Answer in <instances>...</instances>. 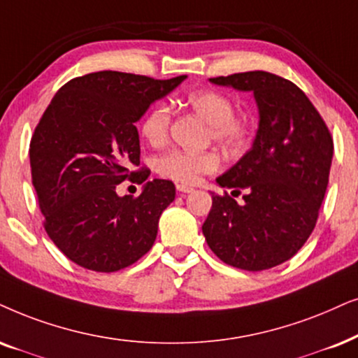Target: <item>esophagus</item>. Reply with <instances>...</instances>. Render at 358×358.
Instances as JSON below:
<instances>
[{"instance_id": "obj_1", "label": "esophagus", "mask_w": 358, "mask_h": 358, "mask_svg": "<svg viewBox=\"0 0 358 358\" xmlns=\"http://www.w3.org/2000/svg\"><path fill=\"white\" fill-rule=\"evenodd\" d=\"M176 189H178L179 192H184V194H189L194 190V187H190V185H185V184H178L176 185Z\"/></svg>"}]
</instances>
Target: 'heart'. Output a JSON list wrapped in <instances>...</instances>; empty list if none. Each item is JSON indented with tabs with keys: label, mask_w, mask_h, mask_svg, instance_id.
Listing matches in <instances>:
<instances>
[{
	"label": "heart",
	"mask_w": 358,
	"mask_h": 358,
	"mask_svg": "<svg viewBox=\"0 0 358 358\" xmlns=\"http://www.w3.org/2000/svg\"><path fill=\"white\" fill-rule=\"evenodd\" d=\"M185 105L207 124H210L212 139L219 145L229 150H238L247 143L250 123L247 118L235 117V103L229 95L215 90L192 92L185 99ZM169 128L171 108L166 103H156L145 115L141 123L143 136L155 148L166 145ZM219 166L220 157L213 151L192 152L173 150L164 152L156 161V169L162 178L184 184L197 182L203 174L215 173Z\"/></svg>",
	"instance_id": "obj_1"
}]
</instances>
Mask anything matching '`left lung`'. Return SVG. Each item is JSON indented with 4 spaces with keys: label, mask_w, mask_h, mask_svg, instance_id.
<instances>
[{
    "label": "left lung",
    "mask_w": 358,
    "mask_h": 358,
    "mask_svg": "<svg viewBox=\"0 0 358 358\" xmlns=\"http://www.w3.org/2000/svg\"><path fill=\"white\" fill-rule=\"evenodd\" d=\"M208 80L252 92L258 129L250 151L215 179L231 195L243 189L244 202L212 194L203 236L230 266L268 270L294 257L313 234L331 173V133L304 92L280 76L255 71Z\"/></svg>",
    "instance_id": "obj_1"
}]
</instances>
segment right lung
Listing matches in <instances>:
<instances>
[{
  "label": "right lung",
  "mask_w": 358,
  "mask_h": 358,
  "mask_svg": "<svg viewBox=\"0 0 358 358\" xmlns=\"http://www.w3.org/2000/svg\"><path fill=\"white\" fill-rule=\"evenodd\" d=\"M185 78L87 73L67 82L45 108L29 146L32 184L45 231L78 266L113 273L151 250L174 184L148 180L134 199L118 196L117 187L148 179V169L129 173L141 155L134 123Z\"/></svg>",
  "instance_id": "right-lung-1"
}]
</instances>
